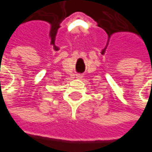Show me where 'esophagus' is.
<instances>
[{
    "instance_id": "34e87169",
    "label": "esophagus",
    "mask_w": 152,
    "mask_h": 152,
    "mask_svg": "<svg viewBox=\"0 0 152 152\" xmlns=\"http://www.w3.org/2000/svg\"><path fill=\"white\" fill-rule=\"evenodd\" d=\"M83 75L82 74H76V78H82Z\"/></svg>"
}]
</instances>
